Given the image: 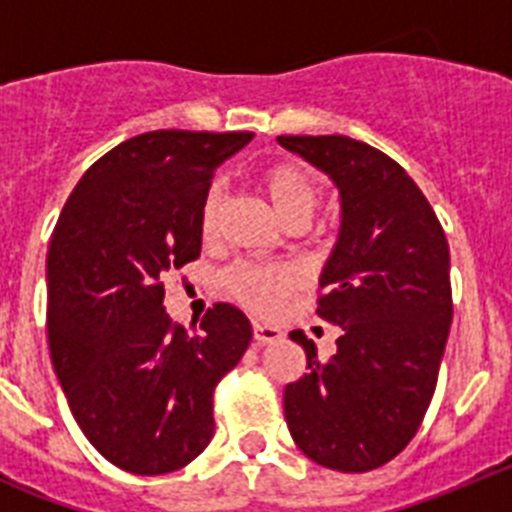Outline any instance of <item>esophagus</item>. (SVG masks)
<instances>
[{"label":"esophagus","mask_w":512,"mask_h":512,"mask_svg":"<svg viewBox=\"0 0 512 512\" xmlns=\"http://www.w3.org/2000/svg\"><path fill=\"white\" fill-rule=\"evenodd\" d=\"M282 338V330L277 325H264V323H253V341L259 346H266V343H274Z\"/></svg>","instance_id":"esophagus-1"}]
</instances>
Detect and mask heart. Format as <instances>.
<instances>
[{
  "label": "heart",
  "instance_id": "1",
  "mask_svg": "<svg viewBox=\"0 0 512 512\" xmlns=\"http://www.w3.org/2000/svg\"><path fill=\"white\" fill-rule=\"evenodd\" d=\"M256 184L289 228H302L315 215L325 192L320 176L292 158L266 164L256 174ZM223 205V189H207L200 207V233L205 241H212L220 230ZM223 287L238 305L259 315H271L300 287V274L289 266L235 264L223 274Z\"/></svg>",
  "mask_w": 512,
  "mask_h": 512
}]
</instances>
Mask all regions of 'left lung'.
Returning a JSON list of instances; mask_svg holds the SVG:
<instances>
[{"label":"left lung","instance_id":"1","mask_svg":"<svg viewBox=\"0 0 512 512\" xmlns=\"http://www.w3.org/2000/svg\"><path fill=\"white\" fill-rule=\"evenodd\" d=\"M341 192V233L320 277L318 315L341 325L336 354L284 387L289 433L307 459L369 472L418 433L449 338V243L431 202L397 161L346 135H279Z\"/></svg>","mask_w":512,"mask_h":512}]
</instances>
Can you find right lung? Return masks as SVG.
<instances>
[{"instance_id":"obj_1","label":"right lung","mask_w":512,"mask_h":512,"mask_svg":"<svg viewBox=\"0 0 512 512\" xmlns=\"http://www.w3.org/2000/svg\"><path fill=\"white\" fill-rule=\"evenodd\" d=\"M253 133L153 130L81 176L48 248V343L76 423L133 474L187 467L215 433L212 392L241 361L251 323L215 302L189 333L164 307V277L202 251L215 169Z\"/></svg>"}]
</instances>
